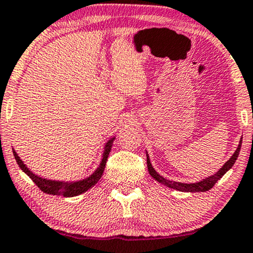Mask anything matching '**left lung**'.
I'll list each match as a JSON object with an SVG mask.
<instances>
[{
    "label": "left lung",
    "instance_id": "obj_1",
    "mask_svg": "<svg viewBox=\"0 0 253 253\" xmlns=\"http://www.w3.org/2000/svg\"><path fill=\"white\" fill-rule=\"evenodd\" d=\"M241 145H242V140L239 142V145L237 147V150H236V152L232 155V157L230 159L228 160L227 163L223 165V167L221 169L218 170L217 173L214 175L209 176V178H207L203 180V181H200V182H196V183H181V182H175V181H170V180H167L165 178H163L162 175H159L158 173L156 172L155 169H153L152 165H151L150 163V159H149V156L146 155V163H147V169H149V173L150 175L152 176V178H155L157 181L163 183V185H165L166 187H169V188H173V189H176V191H180V192H192V193H195V192H207L209 191V189H211L212 187L216 182L218 181L219 179L222 178L223 175L225 174V173L228 172L229 169H231L232 165H234L236 160H237V157L239 155V151H241Z\"/></svg>",
    "mask_w": 253,
    "mask_h": 253
}]
</instances>
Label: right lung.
Returning <instances> with one entry per match:
<instances>
[{"instance_id": "1", "label": "right lung", "mask_w": 253, "mask_h": 253, "mask_svg": "<svg viewBox=\"0 0 253 253\" xmlns=\"http://www.w3.org/2000/svg\"><path fill=\"white\" fill-rule=\"evenodd\" d=\"M114 138L110 139L109 142L107 143L106 145V150H104L103 153V158L102 162L100 164V167L95 170V172L91 174L89 178L81 180V181L78 182H59V181H52V180H47V179H42L37 176L34 173L29 170L28 167H26L19 157L17 156V153L14 151V157L17 162L18 166L23 169V172H25L26 174L30 176V179L34 181L36 185L38 186V188L41 189L42 192L46 193V194H52V195H62L66 196V198H70V196H77L79 194H83L84 192L88 191L90 187H93L95 183H96L98 180L101 179V176L103 174L104 167H106V163L108 159V156H109V152L111 150V145H113Z\"/></svg>"}]
</instances>
